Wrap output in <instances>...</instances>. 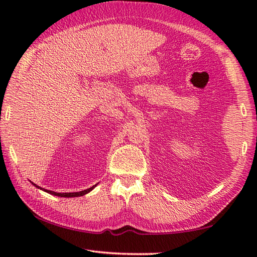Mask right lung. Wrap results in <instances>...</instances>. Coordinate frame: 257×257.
Returning <instances> with one entry per match:
<instances>
[{
    "mask_svg": "<svg viewBox=\"0 0 257 257\" xmlns=\"http://www.w3.org/2000/svg\"><path fill=\"white\" fill-rule=\"evenodd\" d=\"M33 183V182H32ZM35 185L36 188H40V187H37V185L35 184V183H33ZM96 187V184L95 185H92L91 188H89V189H87V190H84V191H79V192H66V193H58V192H54V191H50V190H46V189H42V188H40L41 190H43V191H45V192H47V193H50V194H53V195H57V196H62V198H74V196H81V195H84V194H86V193H88V192H90V191L94 189Z\"/></svg>",
    "mask_w": 257,
    "mask_h": 257,
    "instance_id": "obj_1",
    "label": "right lung"
}]
</instances>
